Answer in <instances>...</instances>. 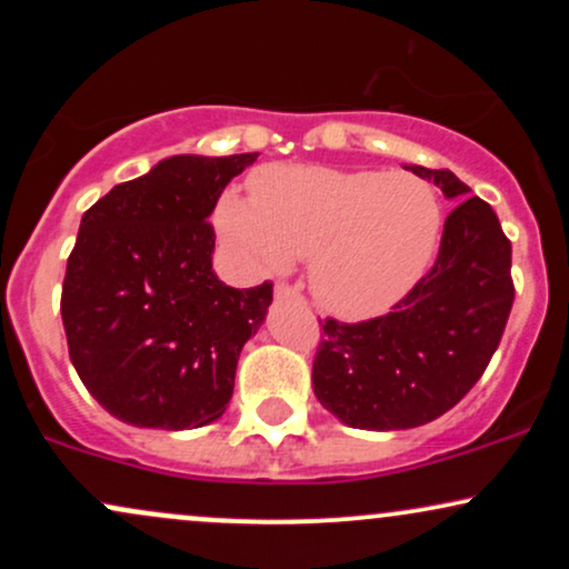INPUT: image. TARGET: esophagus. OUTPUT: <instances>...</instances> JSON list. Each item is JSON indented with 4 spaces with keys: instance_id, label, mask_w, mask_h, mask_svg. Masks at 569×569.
I'll return each mask as SVG.
<instances>
[{
    "instance_id": "obj_1",
    "label": "esophagus",
    "mask_w": 569,
    "mask_h": 569,
    "mask_svg": "<svg viewBox=\"0 0 569 569\" xmlns=\"http://www.w3.org/2000/svg\"><path fill=\"white\" fill-rule=\"evenodd\" d=\"M272 293H276L278 302H283V299H302V297H299V289H291V286H286V283H278L276 291H272Z\"/></svg>"
}]
</instances>
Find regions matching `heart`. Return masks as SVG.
<instances>
[{
	"label": "heart",
	"instance_id": "heart-1",
	"mask_svg": "<svg viewBox=\"0 0 569 569\" xmlns=\"http://www.w3.org/2000/svg\"><path fill=\"white\" fill-rule=\"evenodd\" d=\"M217 224L251 276L310 259V291L339 318L388 312L420 283L441 234V202L411 173L264 166L248 198L224 192Z\"/></svg>",
	"mask_w": 569,
	"mask_h": 569
}]
</instances>
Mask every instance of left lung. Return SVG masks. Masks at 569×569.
<instances>
[{
  "label": "left lung",
  "instance_id": "obj_1",
  "mask_svg": "<svg viewBox=\"0 0 569 569\" xmlns=\"http://www.w3.org/2000/svg\"><path fill=\"white\" fill-rule=\"evenodd\" d=\"M409 171L460 202L443 221L436 264L393 312L326 318L312 390L350 428L407 430L452 409L485 375L513 305L511 240L492 206L452 171Z\"/></svg>",
  "mask_w": 569,
  "mask_h": 569
}]
</instances>
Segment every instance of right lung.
Instances as JSON below:
<instances>
[{
    "instance_id": "right-lung-1",
    "label": "right lung",
    "mask_w": 569,
    "mask_h": 569,
    "mask_svg": "<svg viewBox=\"0 0 569 569\" xmlns=\"http://www.w3.org/2000/svg\"><path fill=\"white\" fill-rule=\"evenodd\" d=\"M257 158L173 154L84 211L61 318L77 375L117 420L187 430L227 411L240 350L264 323L272 283H221L208 217Z\"/></svg>"
}]
</instances>
